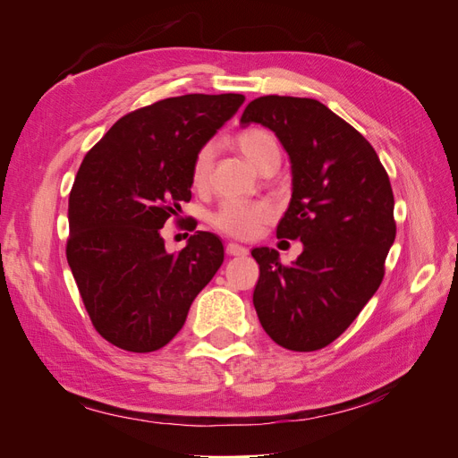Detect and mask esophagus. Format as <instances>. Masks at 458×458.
Returning a JSON list of instances; mask_svg holds the SVG:
<instances>
[{
    "instance_id": "obj_1",
    "label": "esophagus",
    "mask_w": 458,
    "mask_h": 458,
    "mask_svg": "<svg viewBox=\"0 0 458 458\" xmlns=\"http://www.w3.org/2000/svg\"><path fill=\"white\" fill-rule=\"evenodd\" d=\"M225 252H227L229 256H246V254H248L246 248L241 246V244H237V242H229V244L225 246Z\"/></svg>"
}]
</instances>
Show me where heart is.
I'll return each mask as SVG.
<instances>
[{
	"instance_id": "obj_1",
	"label": "heart",
	"mask_w": 458,
	"mask_h": 458,
	"mask_svg": "<svg viewBox=\"0 0 458 458\" xmlns=\"http://www.w3.org/2000/svg\"><path fill=\"white\" fill-rule=\"evenodd\" d=\"M234 147L241 155L250 162L254 168H261L271 157L279 155L275 137L266 130H246L234 137ZM214 162V147L204 145L199 148L191 165V182L197 189L204 187L210 175ZM273 216L271 206L266 202H244V200H225L212 216V224L221 233H227L237 239H252L259 233L261 225Z\"/></svg>"
}]
</instances>
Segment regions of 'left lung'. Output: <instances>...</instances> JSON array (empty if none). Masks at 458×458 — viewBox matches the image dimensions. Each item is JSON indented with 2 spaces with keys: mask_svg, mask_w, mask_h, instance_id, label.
<instances>
[{
  "mask_svg": "<svg viewBox=\"0 0 458 458\" xmlns=\"http://www.w3.org/2000/svg\"><path fill=\"white\" fill-rule=\"evenodd\" d=\"M241 123H261L286 150L293 199L276 237L303 244L288 267L273 248L252 250L259 266L252 298L258 318L286 350H321L355 321L382 283L395 241L390 177L365 137L315 99L259 97Z\"/></svg>",
  "mask_w": 458,
  "mask_h": 458,
  "instance_id": "obj_1",
  "label": "left lung"
}]
</instances>
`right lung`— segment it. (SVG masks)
Masks as SVG:
<instances>
[{"mask_svg": "<svg viewBox=\"0 0 458 458\" xmlns=\"http://www.w3.org/2000/svg\"><path fill=\"white\" fill-rule=\"evenodd\" d=\"M244 95L191 93L120 118L81 162L68 199L66 259L99 335L147 353L168 344L224 263V244L197 231L177 254L160 229L191 200V165Z\"/></svg>", "mask_w": 458, "mask_h": 458, "instance_id": "right-lung-1", "label": "right lung"}]
</instances>
